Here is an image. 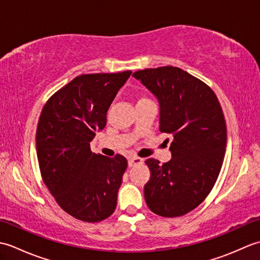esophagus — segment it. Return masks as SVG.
Here are the masks:
<instances>
[{
    "instance_id": "1",
    "label": "esophagus",
    "mask_w": 260,
    "mask_h": 260,
    "mask_svg": "<svg viewBox=\"0 0 260 260\" xmlns=\"http://www.w3.org/2000/svg\"><path fill=\"white\" fill-rule=\"evenodd\" d=\"M143 163V158L141 157H131L128 159V167H134V165H137V164H141Z\"/></svg>"
}]
</instances>
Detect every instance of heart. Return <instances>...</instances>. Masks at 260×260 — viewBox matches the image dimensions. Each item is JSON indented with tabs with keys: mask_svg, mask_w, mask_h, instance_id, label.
Segmentation results:
<instances>
[{
	"mask_svg": "<svg viewBox=\"0 0 260 260\" xmlns=\"http://www.w3.org/2000/svg\"><path fill=\"white\" fill-rule=\"evenodd\" d=\"M142 101H147V98H145V97H142L139 102H142Z\"/></svg>",
	"mask_w": 260,
	"mask_h": 260,
	"instance_id": "heart-1",
	"label": "heart"
}]
</instances>
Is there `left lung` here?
I'll list each match as a JSON object with an SVG mask.
<instances>
[{
  "label": "left lung",
  "instance_id": "obj_1",
  "mask_svg": "<svg viewBox=\"0 0 260 260\" xmlns=\"http://www.w3.org/2000/svg\"><path fill=\"white\" fill-rule=\"evenodd\" d=\"M158 99L159 132L173 136L172 158L145 161L151 178L144 186L147 207L161 217H181L211 192L221 170L227 126L217 96L207 84L173 66L135 71Z\"/></svg>",
  "mask_w": 260,
  "mask_h": 260
}]
</instances>
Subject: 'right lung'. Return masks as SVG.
<instances>
[{"label": "right lung", "instance_id": "obj_1", "mask_svg": "<svg viewBox=\"0 0 260 260\" xmlns=\"http://www.w3.org/2000/svg\"><path fill=\"white\" fill-rule=\"evenodd\" d=\"M131 70L76 77L48 99L37 127V156L43 183L63 211L99 222L117 204L127 159L92 153L90 142L106 126L107 110Z\"/></svg>", "mask_w": 260, "mask_h": 260}]
</instances>
